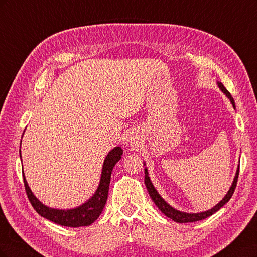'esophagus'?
<instances>
[{
  "label": "esophagus",
  "mask_w": 257,
  "mask_h": 257,
  "mask_svg": "<svg viewBox=\"0 0 257 257\" xmlns=\"http://www.w3.org/2000/svg\"><path fill=\"white\" fill-rule=\"evenodd\" d=\"M131 141H133V142H131V143H134V141H135V139L133 138V139H131Z\"/></svg>",
  "instance_id": "1"
}]
</instances>
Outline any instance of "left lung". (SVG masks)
<instances>
[{
  "label": "left lung",
  "mask_w": 257,
  "mask_h": 257,
  "mask_svg": "<svg viewBox=\"0 0 257 257\" xmlns=\"http://www.w3.org/2000/svg\"><path fill=\"white\" fill-rule=\"evenodd\" d=\"M217 87H219L220 90L224 93V94L229 98L230 103L232 104V106H234V108H236L234 98L231 97L230 93L226 90V88L224 87L223 83L217 81ZM144 165L146 166V163H144ZM238 176H239V165H238L237 172H236V175H235V178H234V181H232L231 186L229 188L228 192L226 193V195L224 196V198L220 201L219 204H216L213 208L207 210V211L198 212V213H186V212L179 211V210L173 208L169 204H167L166 201L162 198V196L158 193V191L155 190L154 185L152 184V182H151V180H150V178H149V173H148L147 167L145 168V184H146V188H147L148 192H149V195H150L151 199L153 200V203H154L155 205H157V207H158V208L161 210V211H162L163 213H164L167 217H170V219H172V220L175 221V222H177V223H190V222H196V221L204 220V219H206V217H208V216H210V215H212L213 213H215L216 211H219V210L231 198L232 194H234L235 189H236V185H237Z\"/></svg>",
  "instance_id": "8db88e82"
}]
</instances>
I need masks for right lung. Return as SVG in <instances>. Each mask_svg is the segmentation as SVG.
<instances>
[{
    "mask_svg": "<svg viewBox=\"0 0 257 257\" xmlns=\"http://www.w3.org/2000/svg\"><path fill=\"white\" fill-rule=\"evenodd\" d=\"M19 152L21 158V151ZM122 154L123 150L121 147H114L113 149L107 154V157L104 160L102 175H100V180L97 186V190L93 194V196L89 200L85 201L84 204L72 209H54L44 205L42 201H40L34 196V194L29 188L25 174L22 173L26 192L31 205H32V207L35 209V211L41 216L53 223L62 225V226H89V225H91L95 220H97V217L102 213L103 209L106 205L112 169L116 164V162L121 159Z\"/></svg>",
    "mask_w": 257,
    "mask_h": 257,
    "instance_id": "1",
    "label": "right lung"
}]
</instances>
